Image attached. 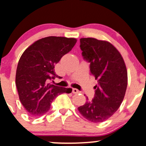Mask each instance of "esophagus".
<instances>
[{
  "mask_svg": "<svg viewBox=\"0 0 146 146\" xmlns=\"http://www.w3.org/2000/svg\"><path fill=\"white\" fill-rule=\"evenodd\" d=\"M72 92H73V93H74V94H76V93H78L80 91H79L78 89L73 88V90H72Z\"/></svg>",
  "mask_w": 146,
  "mask_h": 146,
  "instance_id": "obj_1",
  "label": "esophagus"
}]
</instances>
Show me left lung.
Segmentation results:
<instances>
[{
    "mask_svg": "<svg viewBox=\"0 0 146 146\" xmlns=\"http://www.w3.org/2000/svg\"><path fill=\"white\" fill-rule=\"evenodd\" d=\"M80 48L98 84L93 98L78 109L88 121L103 122L115 113L123 100L128 84L126 67L121 53L109 42L84 38L80 39Z\"/></svg>",
    "mask_w": 146,
    "mask_h": 146,
    "instance_id": "1",
    "label": "left lung"
}]
</instances>
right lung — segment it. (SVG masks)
<instances>
[{
    "label": "right lung",
    "mask_w": 146,
    "mask_h": 146,
    "mask_svg": "<svg viewBox=\"0 0 146 146\" xmlns=\"http://www.w3.org/2000/svg\"><path fill=\"white\" fill-rule=\"evenodd\" d=\"M76 42L72 38L49 36L35 41L23 52L17 67L15 84L20 100L29 115H44L58 95L71 93L70 88L54 86L50 81L58 77L55 65Z\"/></svg>",
    "instance_id": "obj_1"
}]
</instances>
